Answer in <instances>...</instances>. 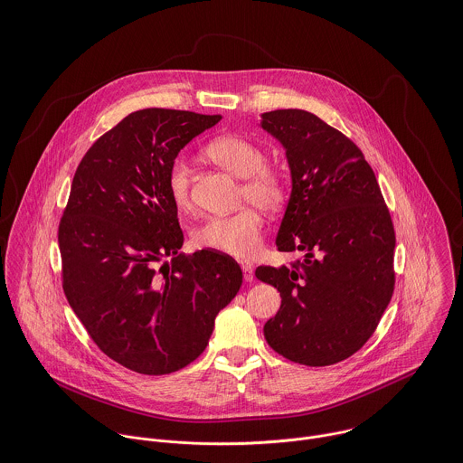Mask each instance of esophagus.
<instances>
[{
    "mask_svg": "<svg viewBox=\"0 0 463 463\" xmlns=\"http://www.w3.org/2000/svg\"><path fill=\"white\" fill-rule=\"evenodd\" d=\"M241 267H242V274H244V279L246 281H253V278H255V274H253V264L251 262H246V260H242L241 262Z\"/></svg>",
    "mask_w": 463,
    "mask_h": 463,
    "instance_id": "esophagus-1",
    "label": "esophagus"
}]
</instances>
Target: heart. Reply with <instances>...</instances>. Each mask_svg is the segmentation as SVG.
Returning <instances> with one entry per match:
<instances>
[{"label":"heart","instance_id":"b5f03b06","mask_svg":"<svg viewBox=\"0 0 463 463\" xmlns=\"http://www.w3.org/2000/svg\"><path fill=\"white\" fill-rule=\"evenodd\" d=\"M208 158L232 175L244 178L242 198L267 213H276L287 201V184L270 167H265V155L259 146L241 137H221L206 147ZM167 191L180 210L191 204V175L187 164L178 158L167 173ZM264 221L253 206H244L230 215H213L204 219L193 241L196 248L213 250L232 257H251L262 239Z\"/></svg>","mask_w":463,"mask_h":463}]
</instances>
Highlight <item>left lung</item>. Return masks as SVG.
Instances as JSON below:
<instances>
[{
    "mask_svg": "<svg viewBox=\"0 0 463 463\" xmlns=\"http://www.w3.org/2000/svg\"><path fill=\"white\" fill-rule=\"evenodd\" d=\"M260 118V128L285 149L292 184L276 248L305 255L301 264L255 270L281 296L265 340L290 362L333 365L369 340L391 303V213L374 171L345 135L307 110Z\"/></svg>",
    "mask_w": 463,
    "mask_h": 463,
    "instance_id": "8db88e82",
    "label": "left lung"
}]
</instances>
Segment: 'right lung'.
<instances>
[{"label":"right lung","instance_id":"right-lung-1","mask_svg":"<svg viewBox=\"0 0 463 463\" xmlns=\"http://www.w3.org/2000/svg\"><path fill=\"white\" fill-rule=\"evenodd\" d=\"M219 121L187 110L133 112L90 146L72 178L59 226L67 301L98 347L140 374L194 362L242 285L232 257L180 253L184 232L167 191L178 153Z\"/></svg>","mask_w":463,"mask_h":463}]
</instances>
